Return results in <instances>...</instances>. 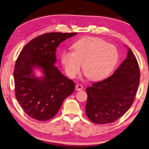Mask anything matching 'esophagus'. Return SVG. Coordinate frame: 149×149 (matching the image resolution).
I'll return each instance as SVG.
<instances>
[{"label": "esophagus", "instance_id": "34e87169", "mask_svg": "<svg viewBox=\"0 0 149 149\" xmlns=\"http://www.w3.org/2000/svg\"><path fill=\"white\" fill-rule=\"evenodd\" d=\"M83 86L81 85V84H77L76 85V86H75V89H76V90H81L83 89Z\"/></svg>", "mask_w": 149, "mask_h": 149}]
</instances>
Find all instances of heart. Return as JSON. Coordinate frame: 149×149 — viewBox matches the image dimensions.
<instances>
[{
    "label": "heart",
    "mask_w": 149,
    "mask_h": 149,
    "mask_svg": "<svg viewBox=\"0 0 149 149\" xmlns=\"http://www.w3.org/2000/svg\"><path fill=\"white\" fill-rule=\"evenodd\" d=\"M74 52L63 51L61 63L66 74L75 77L83 63L84 74L90 80L97 81L112 72L118 60V52L113 45L95 37H86L72 45Z\"/></svg>",
    "instance_id": "1"
}]
</instances>
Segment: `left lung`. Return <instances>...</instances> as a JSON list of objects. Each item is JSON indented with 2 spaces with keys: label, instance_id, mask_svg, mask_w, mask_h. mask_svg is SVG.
<instances>
[{
  "label": "left lung",
  "instance_id": "obj_1",
  "mask_svg": "<svg viewBox=\"0 0 149 149\" xmlns=\"http://www.w3.org/2000/svg\"><path fill=\"white\" fill-rule=\"evenodd\" d=\"M139 77L138 61L128 48L126 59L111 76L86 88L87 117L97 124L110 123L122 117L134 100Z\"/></svg>",
  "mask_w": 149,
  "mask_h": 149
}]
</instances>
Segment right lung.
Here are the masks:
<instances>
[{
	"mask_svg": "<svg viewBox=\"0 0 149 149\" xmlns=\"http://www.w3.org/2000/svg\"><path fill=\"white\" fill-rule=\"evenodd\" d=\"M77 33L52 32L38 36L20 52L13 76L17 100L27 115L47 121L56 115L65 99L74 91L75 84L55 66V52L61 42ZM40 69L43 75H34Z\"/></svg>",
	"mask_w": 149,
	"mask_h": 149,
	"instance_id": "1",
	"label": "right lung"
}]
</instances>
